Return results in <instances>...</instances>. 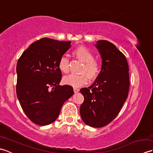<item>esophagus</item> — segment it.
<instances>
[{"label": "esophagus", "instance_id": "obj_1", "mask_svg": "<svg viewBox=\"0 0 153 153\" xmlns=\"http://www.w3.org/2000/svg\"><path fill=\"white\" fill-rule=\"evenodd\" d=\"M79 89L78 88H76V87H74V91L75 93L79 92Z\"/></svg>", "mask_w": 153, "mask_h": 153}]
</instances>
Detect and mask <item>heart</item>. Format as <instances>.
<instances>
[{"label": "heart", "instance_id": "obj_1", "mask_svg": "<svg viewBox=\"0 0 153 153\" xmlns=\"http://www.w3.org/2000/svg\"><path fill=\"white\" fill-rule=\"evenodd\" d=\"M72 55L77 59L83 62V65L80 69L79 75L71 74L65 77L63 82L65 84L78 87L87 83L89 78L91 80L95 79L99 76L100 67L99 62L94 58V54L91 50L85 46H79L72 51ZM58 69L61 72L68 74L70 71L69 60L66 57L62 56L58 63Z\"/></svg>", "mask_w": 153, "mask_h": 153}]
</instances>
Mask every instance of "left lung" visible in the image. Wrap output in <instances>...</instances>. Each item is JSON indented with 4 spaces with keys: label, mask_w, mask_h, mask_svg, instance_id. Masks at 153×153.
Segmentation results:
<instances>
[{
    "label": "left lung",
    "mask_w": 153,
    "mask_h": 153,
    "mask_svg": "<svg viewBox=\"0 0 153 153\" xmlns=\"http://www.w3.org/2000/svg\"><path fill=\"white\" fill-rule=\"evenodd\" d=\"M102 68L91 85L80 89L84 101L80 115L84 123L93 128L108 125L118 116L128 97L129 66L125 55L105 40L97 41Z\"/></svg>",
    "instance_id": "8db88e82"
}]
</instances>
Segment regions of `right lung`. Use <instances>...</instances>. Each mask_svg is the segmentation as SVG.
Instances as JSON below:
<instances>
[{
  "label": "right lung",
  "mask_w": 153,
  "mask_h": 153,
  "mask_svg": "<svg viewBox=\"0 0 153 153\" xmlns=\"http://www.w3.org/2000/svg\"><path fill=\"white\" fill-rule=\"evenodd\" d=\"M70 41L42 38L32 43L18 59L16 94L28 118L39 126L53 123L63 104L74 94L69 85H60V58L70 47Z\"/></svg>",
  "instance_id": "right-lung-1"
}]
</instances>
